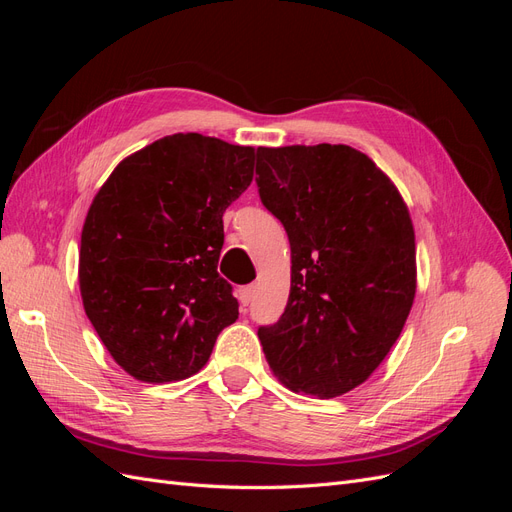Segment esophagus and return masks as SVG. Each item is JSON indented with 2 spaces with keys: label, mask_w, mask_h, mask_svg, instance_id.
<instances>
[{
  "label": "esophagus",
  "mask_w": 512,
  "mask_h": 512,
  "mask_svg": "<svg viewBox=\"0 0 512 512\" xmlns=\"http://www.w3.org/2000/svg\"><path fill=\"white\" fill-rule=\"evenodd\" d=\"M237 297H239V303H241L243 307H247V305H250V303L254 301V286H241V288L237 290Z\"/></svg>",
  "instance_id": "esophagus-1"
}]
</instances>
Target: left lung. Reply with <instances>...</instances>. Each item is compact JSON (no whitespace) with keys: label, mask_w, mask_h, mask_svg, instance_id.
Instances as JSON below:
<instances>
[{"label":"left lung","mask_w":512,"mask_h":512,"mask_svg":"<svg viewBox=\"0 0 512 512\" xmlns=\"http://www.w3.org/2000/svg\"><path fill=\"white\" fill-rule=\"evenodd\" d=\"M256 173L292 258L284 314L258 327L267 363L292 391L344 395L374 374L410 314V213L391 179L348 145L258 147Z\"/></svg>","instance_id":"1"}]
</instances>
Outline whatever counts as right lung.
Returning a JSON list of instances; mask_svg holds the SVG:
<instances>
[{"instance_id": "1", "label": "right lung", "mask_w": 512, "mask_h": 512, "mask_svg": "<svg viewBox=\"0 0 512 512\" xmlns=\"http://www.w3.org/2000/svg\"><path fill=\"white\" fill-rule=\"evenodd\" d=\"M252 175V147L188 132L136 151L96 194L81 235V297L102 344L136 380L194 376L239 318L218 273L222 215Z\"/></svg>"}]
</instances>
